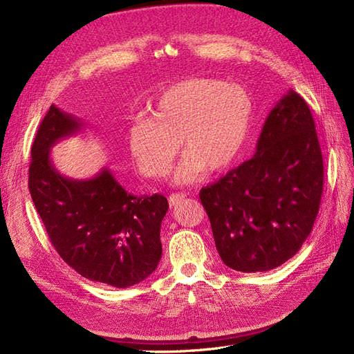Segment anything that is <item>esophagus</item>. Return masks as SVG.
I'll return each mask as SVG.
<instances>
[{"mask_svg": "<svg viewBox=\"0 0 354 354\" xmlns=\"http://www.w3.org/2000/svg\"><path fill=\"white\" fill-rule=\"evenodd\" d=\"M185 198H186L185 194H173V195H169L168 202H169L171 207H176V205H178V203H180L181 201H183Z\"/></svg>", "mask_w": 354, "mask_h": 354, "instance_id": "1", "label": "esophagus"}]
</instances>
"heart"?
<instances>
[{
    "instance_id": "heart-1",
    "label": "heart",
    "mask_w": 354,
    "mask_h": 354,
    "mask_svg": "<svg viewBox=\"0 0 354 354\" xmlns=\"http://www.w3.org/2000/svg\"><path fill=\"white\" fill-rule=\"evenodd\" d=\"M128 130L137 168L147 177L164 176L180 143L186 153L174 171L177 183H190L203 168L226 169L241 153L251 130L254 104L242 85L192 78L167 90Z\"/></svg>"
}]
</instances>
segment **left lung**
I'll return each instance as SVG.
<instances>
[{
	"instance_id": "1",
	"label": "left lung",
	"mask_w": 354,
	"mask_h": 354,
	"mask_svg": "<svg viewBox=\"0 0 354 354\" xmlns=\"http://www.w3.org/2000/svg\"><path fill=\"white\" fill-rule=\"evenodd\" d=\"M324 159L307 103L288 90L263 125L255 155L202 187L199 198L223 263L267 272L294 257L313 229Z\"/></svg>"
}]
</instances>
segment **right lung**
<instances>
[{"label": "right lung", "mask_w": 354, "mask_h": 354, "mask_svg": "<svg viewBox=\"0 0 354 354\" xmlns=\"http://www.w3.org/2000/svg\"><path fill=\"white\" fill-rule=\"evenodd\" d=\"M84 122L51 104L32 145L29 192L59 255L90 281L128 288L143 282L162 255V195L127 192L108 167L91 178L60 174L51 147Z\"/></svg>", "instance_id": "add662e5"}]
</instances>
